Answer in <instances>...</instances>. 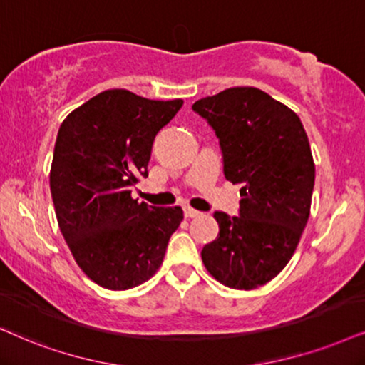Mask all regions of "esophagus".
Listing matches in <instances>:
<instances>
[{
  "mask_svg": "<svg viewBox=\"0 0 365 365\" xmlns=\"http://www.w3.org/2000/svg\"><path fill=\"white\" fill-rule=\"evenodd\" d=\"M183 214H185L187 219H193V217H198V215H202L200 212L195 210V209H192V207H185V209H183Z\"/></svg>",
  "mask_w": 365,
  "mask_h": 365,
  "instance_id": "1",
  "label": "esophagus"
}]
</instances>
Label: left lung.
<instances>
[{
  "instance_id": "left-lung-1",
  "label": "left lung",
  "mask_w": 365,
  "mask_h": 365,
  "mask_svg": "<svg viewBox=\"0 0 365 365\" xmlns=\"http://www.w3.org/2000/svg\"><path fill=\"white\" fill-rule=\"evenodd\" d=\"M219 138L224 175L241 183L239 217L215 212L219 236L202 249L224 286L255 289L292 259L310 217L315 163L299 118L256 87H230L192 106Z\"/></svg>"
}]
</instances>
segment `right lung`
<instances>
[{"instance_id":"right-lung-1","label":"right lung","mask_w":365,"mask_h":365,"mask_svg":"<svg viewBox=\"0 0 365 365\" xmlns=\"http://www.w3.org/2000/svg\"><path fill=\"white\" fill-rule=\"evenodd\" d=\"M182 99L153 101L109 89L73 109L55 141L50 192L58 227L87 278L123 292L161 266L182 207H153L131 197L148 177L156 133Z\"/></svg>"}]
</instances>
